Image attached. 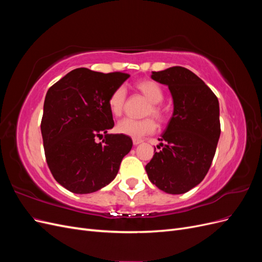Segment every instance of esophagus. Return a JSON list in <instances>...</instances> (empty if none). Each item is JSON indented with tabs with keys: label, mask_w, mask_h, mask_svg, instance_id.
Listing matches in <instances>:
<instances>
[{
	"label": "esophagus",
	"mask_w": 262,
	"mask_h": 262,
	"mask_svg": "<svg viewBox=\"0 0 262 262\" xmlns=\"http://www.w3.org/2000/svg\"><path fill=\"white\" fill-rule=\"evenodd\" d=\"M132 141H133V144L134 145H139L140 143H142V142H143L141 139H137V138H133Z\"/></svg>",
	"instance_id": "esophagus-1"
}]
</instances>
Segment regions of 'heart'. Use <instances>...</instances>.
Wrapping results in <instances>:
<instances>
[{
    "mask_svg": "<svg viewBox=\"0 0 262 262\" xmlns=\"http://www.w3.org/2000/svg\"><path fill=\"white\" fill-rule=\"evenodd\" d=\"M136 90L139 91L149 101L144 115H152L160 122L164 121L166 118V112L160 102L164 98L162 87L152 80H141L134 85ZM109 112L114 117H120L123 113L125 104V90L122 86L117 87L108 97ZM116 129L119 133L129 136L132 138H141L146 134L153 133L156 129V123L152 118H144L141 120L124 118L117 123Z\"/></svg>",
    "mask_w": 262,
    "mask_h": 262,
    "instance_id": "1",
    "label": "heart"
}]
</instances>
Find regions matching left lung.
<instances>
[{
    "mask_svg": "<svg viewBox=\"0 0 262 262\" xmlns=\"http://www.w3.org/2000/svg\"><path fill=\"white\" fill-rule=\"evenodd\" d=\"M168 86L173 113L158 139L163 143L145 166L148 179L166 193L181 194L199 185L215 155L221 134L220 106L210 87L191 71L172 67L152 72Z\"/></svg>",
    "mask_w": 262,
    "mask_h": 262,
    "instance_id": "1",
    "label": "left lung"
}]
</instances>
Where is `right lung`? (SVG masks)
Here are the masks:
<instances>
[{
	"label": "right lung",
	"mask_w": 262,
	"mask_h": 262,
	"mask_svg": "<svg viewBox=\"0 0 262 262\" xmlns=\"http://www.w3.org/2000/svg\"><path fill=\"white\" fill-rule=\"evenodd\" d=\"M129 77L80 68L47 92L40 125L45 155L52 176L69 191L85 194L104 188L131 150L130 137L107 133L115 125L108 97Z\"/></svg>",
	"instance_id": "1"
}]
</instances>
